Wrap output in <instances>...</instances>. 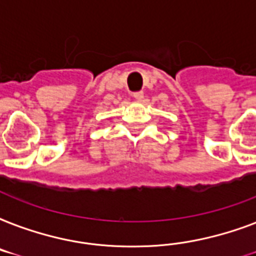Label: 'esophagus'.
I'll list each match as a JSON object with an SVG mask.
<instances>
[{"instance_id": "1", "label": "esophagus", "mask_w": 256, "mask_h": 256, "mask_svg": "<svg viewBox=\"0 0 256 256\" xmlns=\"http://www.w3.org/2000/svg\"><path fill=\"white\" fill-rule=\"evenodd\" d=\"M132 96H134L136 100H144V92H132Z\"/></svg>"}]
</instances>
